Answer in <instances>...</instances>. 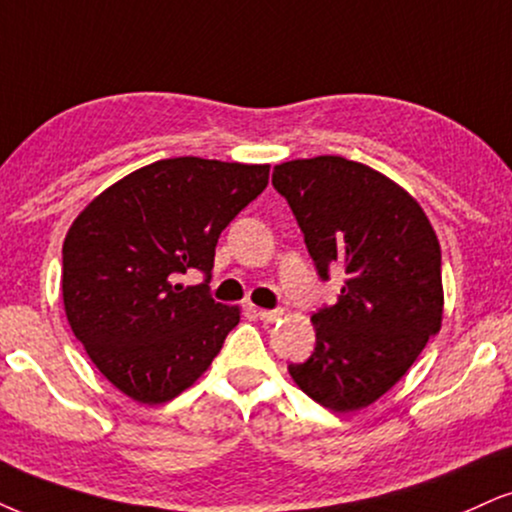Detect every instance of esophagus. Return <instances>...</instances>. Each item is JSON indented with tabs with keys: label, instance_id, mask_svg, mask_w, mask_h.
Returning a JSON list of instances; mask_svg holds the SVG:
<instances>
[{
	"label": "esophagus",
	"instance_id": "esophagus-1",
	"mask_svg": "<svg viewBox=\"0 0 512 512\" xmlns=\"http://www.w3.org/2000/svg\"><path fill=\"white\" fill-rule=\"evenodd\" d=\"M258 318H261L263 323H275V320L282 318V311L280 308H275V311H266V308H261V311H258Z\"/></svg>",
	"mask_w": 512,
	"mask_h": 512
}]
</instances>
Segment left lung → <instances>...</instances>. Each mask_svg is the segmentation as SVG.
<instances>
[{
	"label": "left lung",
	"instance_id": "left-lung-1",
	"mask_svg": "<svg viewBox=\"0 0 512 512\" xmlns=\"http://www.w3.org/2000/svg\"><path fill=\"white\" fill-rule=\"evenodd\" d=\"M273 185L294 211L320 277L334 268L346 275L337 301L313 313L315 351L289 365V375L334 413L368 408L441 330L437 232L406 189L344 156L280 163Z\"/></svg>",
	"mask_w": 512,
	"mask_h": 512
}]
</instances>
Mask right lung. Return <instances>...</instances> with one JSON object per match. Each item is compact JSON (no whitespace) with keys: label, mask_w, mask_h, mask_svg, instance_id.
<instances>
[{"label":"right lung","mask_w":512,"mask_h":512,"mask_svg":"<svg viewBox=\"0 0 512 512\" xmlns=\"http://www.w3.org/2000/svg\"><path fill=\"white\" fill-rule=\"evenodd\" d=\"M268 163L180 156L132 170L80 211L63 239L61 294L90 361L132 401L192 387L239 323L187 270L213 268L220 232L268 185Z\"/></svg>","instance_id":"1"}]
</instances>
